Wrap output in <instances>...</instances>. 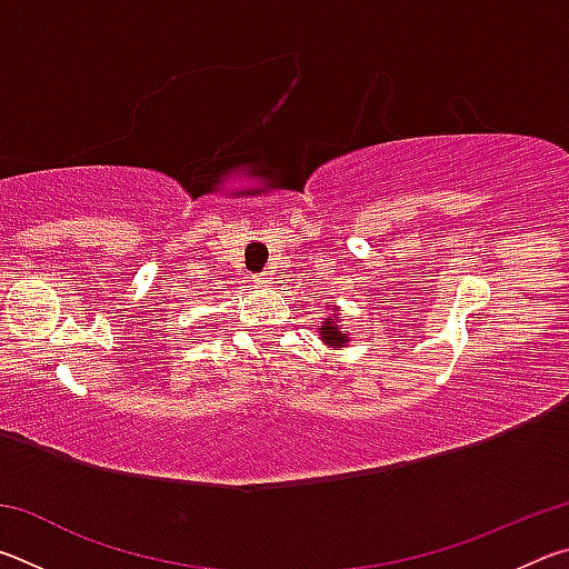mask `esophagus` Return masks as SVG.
<instances>
[{"label": "esophagus", "mask_w": 569, "mask_h": 569, "mask_svg": "<svg viewBox=\"0 0 569 569\" xmlns=\"http://www.w3.org/2000/svg\"><path fill=\"white\" fill-rule=\"evenodd\" d=\"M268 281H271V273H268V271H266V273H258V276H256V283H258V286H266Z\"/></svg>", "instance_id": "obj_1"}]
</instances>
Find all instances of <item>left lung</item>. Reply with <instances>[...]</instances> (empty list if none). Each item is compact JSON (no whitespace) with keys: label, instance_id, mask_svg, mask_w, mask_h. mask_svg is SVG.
Returning <instances> with one entry per match:
<instances>
[{"label":"left lung","instance_id":"left-lung-1","mask_svg":"<svg viewBox=\"0 0 569 569\" xmlns=\"http://www.w3.org/2000/svg\"><path fill=\"white\" fill-rule=\"evenodd\" d=\"M319 333H321L323 343L336 346V349H339V346H343V343H349V333L339 331V313L329 316V319H326L323 326L319 329Z\"/></svg>","mask_w":569,"mask_h":569}]
</instances>
